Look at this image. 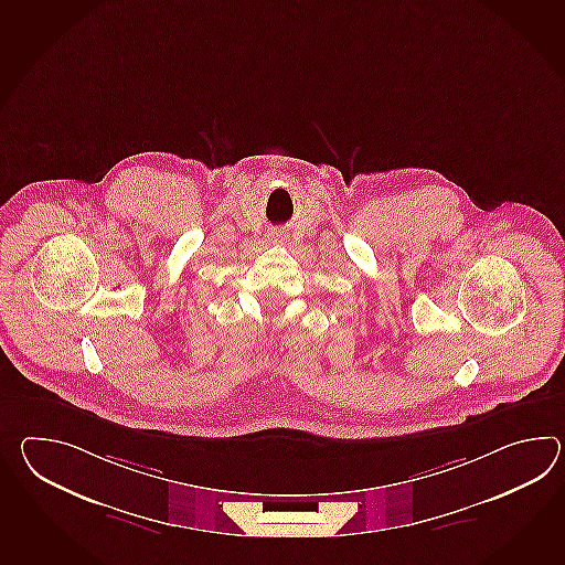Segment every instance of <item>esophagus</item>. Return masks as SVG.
Returning <instances> with one entry per match:
<instances>
[{"label":"esophagus","mask_w":565,"mask_h":565,"mask_svg":"<svg viewBox=\"0 0 565 565\" xmlns=\"http://www.w3.org/2000/svg\"><path fill=\"white\" fill-rule=\"evenodd\" d=\"M271 238H274V241H279V238H281V235H279V233H274V235H271Z\"/></svg>","instance_id":"obj_1"}]
</instances>
